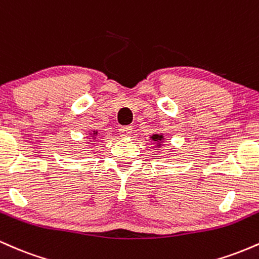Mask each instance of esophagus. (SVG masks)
<instances>
[{
  "label": "esophagus",
  "mask_w": 259,
  "mask_h": 259,
  "mask_svg": "<svg viewBox=\"0 0 259 259\" xmlns=\"http://www.w3.org/2000/svg\"><path fill=\"white\" fill-rule=\"evenodd\" d=\"M133 133V127L132 126H121L119 129V134L121 138H129Z\"/></svg>",
  "instance_id": "34e87169"
}]
</instances>
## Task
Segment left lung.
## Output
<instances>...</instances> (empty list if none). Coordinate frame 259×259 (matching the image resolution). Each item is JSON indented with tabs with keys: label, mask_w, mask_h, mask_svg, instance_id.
<instances>
[{
	"label": "left lung",
	"mask_w": 259,
	"mask_h": 259,
	"mask_svg": "<svg viewBox=\"0 0 259 259\" xmlns=\"http://www.w3.org/2000/svg\"><path fill=\"white\" fill-rule=\"evenodd\" d=\"M151 139L153 140V141H157L158 142V146H160V141H162L163 140V135H158V134H156V135H152L151 136Z\"/></svg>",
	"instance_id": "1"
}]
</instances>
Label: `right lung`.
<instances>
[{"label": "right lung", "mask_w": 259, "mask_h": 259, "mask_svg": "<svg viewBox=\"0 0 259 259\" xmlns=\"http://www.w3.org/2000/svg\"><path fill=\"white\" fill-rule=\"evenodd\" d=\"M92 135L96 136V135H97V132H94V133H92ZM92 138H94V136H92Z\"/></svg>", "instance_id": "right-lung-1"}]
</instances>
